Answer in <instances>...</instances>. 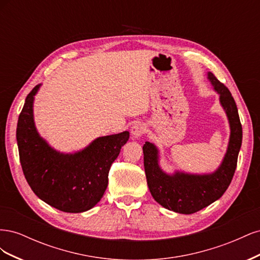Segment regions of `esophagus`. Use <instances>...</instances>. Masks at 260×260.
<instances>
[{
	"mask_svg": "<svg viewBox=\"0 0 260 260\" xmlns=\"http://www.w3.org/2000/svg\"><path fill=\"white\" fill-rule=\"evenodd\" d=\"M146 132V127L142 123H136L133 127L131 128V135L135 139H139L142 137L143 133Z\"/></svg>",
	"mask_w": 260,
	"mask_h": 260,
	"instance_id": "esophagus-1",
	"label": "esophagus"
}]
</instances>
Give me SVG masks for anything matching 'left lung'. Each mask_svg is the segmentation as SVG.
Segmentation results:
<instances>
[{
    "instance_id": "left-lung-1",
    "label": "left lung",
    "mask_w": 260,
    "mask_h": 260,
    "mask_svg": "<svg viewBox=\"0 0 260 260\" xmlns=\"http://www.w3.org/2000/svg\"><path fill=\"white\" fill-rule=\"evenodd\" d=\"M207 79L219 95V103L230 127L229 143L218 168L208 174H190L181 170L169 174L160 167L158 147L149 141L143 145L149 192L159 205L179 214H194L221 198L231 183L242 145V124L234 99L226 86L210 72L207 73Z\"/></svg>"
}]
</instances>
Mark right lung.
<instances>
[{
    "mask_svg": "<svg viewBox=\"0 0 260 260\" xmlns=\"http://www.w3.org/2000/svg\"><path fill=\"white\" fill-rule=\"evenodd\" d=\"M41 85L28 94L18 118L16 139L23 175L34 193L50 206L65 212L86 211L103 198L109 169L130 133L99 137L74 153L57 151L35 123V96Z\"/></svg>",
    "mask_w": 260,
    "mask_h": 260,
    "instance_id": "obj_1",
    "label": "right lung"
}]
</instances>
